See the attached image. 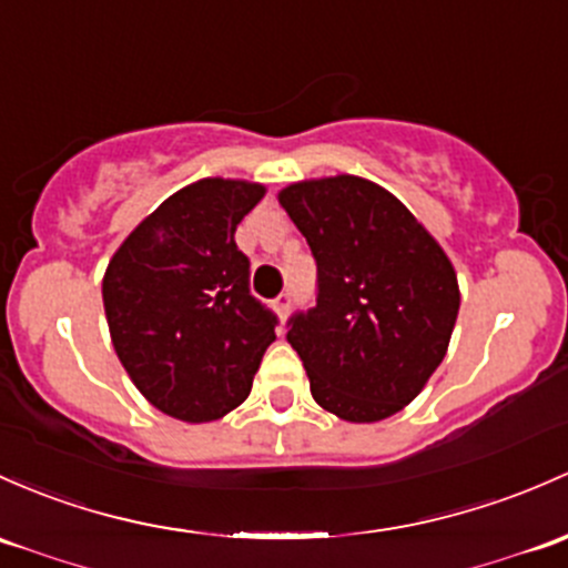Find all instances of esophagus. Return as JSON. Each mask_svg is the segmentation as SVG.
I'll return each instance as SVG.
<instances>
[{"label": "esophagus", "mask_w": 568, "mask_h": 568, "mask_svg": "<svg viewBox=\"0 0 568 568\" xmlns=\"http://www.w3.org/2000/svg\"><path fill=\"white\" fill-rule=\"evenodd\" d=\"M274 310H277L280 318H288V310H291V296L288 294H280L277 300H274Z\"/></svg>", "instance_id": "obj_1"}]
</instances>
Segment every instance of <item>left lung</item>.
<instances>
[{"label": "left lung", "instance_id": "obj_1", "mask_svg": "<svg viewBox=\"0 0 568 568\" xmlns=\"http://www.w3.org/2000/svg\"><path fill=\"white\" fill-rule=\"evenodd\" d=\"M280 206L318 264V304L291 318V348L324 410L354 425L414 403L444 362L457 272L408 206L364 176L291 182Z\"/></svg>", "mask_w": 568, "mask_h": 568}]
</instances>
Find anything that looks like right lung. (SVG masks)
Masks as SVG:
<instances>
[{"instance_id":"add662e5","label":"right lung","mask_w":568,"mask_h":568,"mask_svg":"<svg viewBox=\"0 0 568 568\" xmlns=\"http://www.w3.org/2000/svg\"><path fill=\"white\" fill-rule=\"evenodd\" d=\"M261 182L206 176L141 220L103 274L111 343L130 381L165 416L223 419L253 389L274 315L247 291L234 234Z\"/></svg>"}]
</instances>
